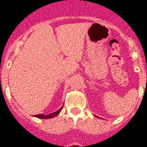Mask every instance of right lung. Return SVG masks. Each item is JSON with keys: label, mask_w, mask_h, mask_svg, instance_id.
Masks as SVG:
<instances>
[{"label": "right lung", "mask_w": 147, "mask_h": 147, "mask_svg": "<svg viewBox=\"0 0 147 147\" xmlns=\"http://www.w3.org/2000/svg\"><path fill=\"white\" fill-rule=\"evenodd\" d=\"M61 109H62V107H61V109H59V110H57L56 112H55V113H51L49 114V115H43V114H38V115H35V117H38V118H41V119H51V118H53V117H55V116H58L59 115V113L61 112Z\"/></svg>", "instance_id": "obj_1"}]
</instances>
